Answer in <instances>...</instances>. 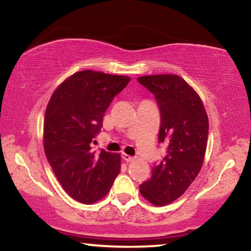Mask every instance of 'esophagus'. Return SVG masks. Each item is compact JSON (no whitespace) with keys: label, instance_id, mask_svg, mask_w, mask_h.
Instances as JSON below:
<instances>
[{"label":"esophagus","instance_id":"obj_1","mask_svg":"<svg viewBox=\"0 0 251 251\" xmlns=\"http://www.w3.org/2000/svg\"><path fill=\"white\" fill-rule=\"evenodd\" d=\"M122 157L123 159H124L125 161H127V163H129V161H133L134 160V157L133 156H129L127 154H122Z\"/></svg>","mask_w":251,"mask_h":251}]
</instances>
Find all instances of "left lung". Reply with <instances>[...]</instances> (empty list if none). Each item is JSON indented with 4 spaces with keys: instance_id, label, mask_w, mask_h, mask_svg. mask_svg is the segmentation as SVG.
<instances>
[{
    "instance_id": "8db88e82",
    "label": "left lung",
    "mask_w": 251,
    "mask_h": 251,
    "mask_svg": "<svg viewBox=\"0 0 251 251\" xmlns=\"http://www.w3.org/2000/svg\"><path fill=\"white\" fill-rule=\"evenodd\" d=\"M137 80L155 96L161 117L158 142L166 145V154L139 190L152 205L165 206L179 198L201 172L208 116L201 97L180 76L150 75Z\"/></svg>"
}]
</instances>
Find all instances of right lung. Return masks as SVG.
I'll return each mask as SVG.
<instances>
[{"label": "right lung", "mask_w": 251, "mask_h": 251, "mask_svg": "<svg viewBox=\"0 0 251 251\" xmlns=\"http://www.w3.org/2000/svg\"><path fill=\"white\" fill-rule=\"evenodd\" d=\"M129 80L128 76L77 72L55 90L46 107L45 155L65 192L82 203L103 198L121 172L120 154L93 151L91 144L114 97Z\"/></svg>", "instance_id": "obj_1"}]
</instances>
